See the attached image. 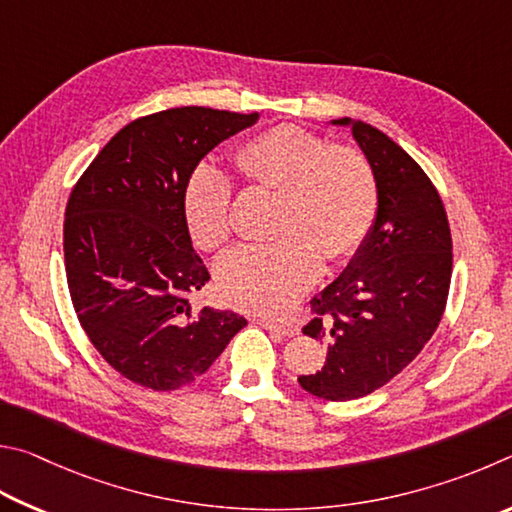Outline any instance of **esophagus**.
Returning a JSON list of instances; mask_svg holds the SVG:
<instances>
[{
	"label": "esophagus",
	"instance_id": "obj_1",
	"mask_svg": "<svg viewBox=\"0 0 512 512\" xmlns=\"http://www.w3.org/2000/svg\"><path fill=\"white\" fill-rule=\"evenodd\" d=\"M263 326L267 330H272V333L281 335V337H294L299 335V328L292 326V324H276V321H263Z\"/></svg>",
	"mask_w": 512,
	"mask_h": 512
}]
</instances>
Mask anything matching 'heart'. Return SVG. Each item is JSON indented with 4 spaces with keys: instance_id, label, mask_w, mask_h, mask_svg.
I'll return each instance as SVG.
<instances>
[{
    "instance_id": "obj_1",
    "label": "heart",
    "mask_w": 512,
    "mask_h": 512,
    "mask_svg": "<svg viewBox=\"0 0 512 512\" xmlns=\"http://www.w3.org/2000/svg\"><path fill=\"white\" fill-rule=\"evenodd\" d=\"M233 168L249 186L279 193L270 245H240L224 254L215 279L233 306L279 317L317 281L321 256L355 254L378 215V179L360 150L330 146L297 125H274L240 143ZM233 182L200 164L184 186V218L197 247L220 249L231 236Z\"/></svg>"
}]
</instances>
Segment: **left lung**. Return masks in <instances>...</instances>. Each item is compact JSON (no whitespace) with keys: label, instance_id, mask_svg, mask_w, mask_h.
<instances>
[{"label":"left lung","instance_id":"8db88e82","mask_svg":"<svg viewBox=\"0 0 512 512\" xmlns=\"http://www.w3.org/2000/svg\"><path fill=\"white\" fill-rule=\"evenodd\" d=\"M353 125L378 179L375 224L344 274L310 301L303 335L328 344L326 364L301 375L330 402L369 396L407 369L441 324L452 281V233L441 195L396 141Z\"/></svg>","mask_w":512,"mask_h":512}]
</instances>
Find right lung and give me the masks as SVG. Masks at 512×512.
<instances>
[{"mask_svg":"<svg viewBox=\"0 0 512 512\" xmlns=\"http://www.w3.org/2000/svg\"><path fill=\"white\" fill-rule=\"evenodd\" d=\"M258 112L173 107L107 141L65 211V272L76 317L125 380L175 391L209 369L247 326L191 299L211 279L184 218V186L206 152L256 123Z\"/></svg>","mask_w":512,"mask_h":512,"instance_id":"obj_1","label":"right lung"}]
</instances>
